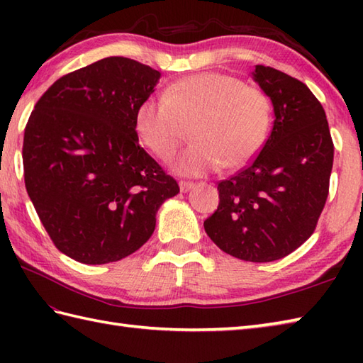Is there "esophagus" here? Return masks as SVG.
Wrapping results in <instances>:
<instances>
[{
    "label": "esophagus",
    "mask_w": 363,
    "mask_h": 363,
    "mask_svg": "<svg viewBox=\"0 0 363 363\" xmlns=\"http://www.w3.org/2000/svg\"><path fill=\"white\" fill-rule=\"evenodd\" d=\"M194 187H195L194 182H187V181H181L179 182V189H181L182 194H187V191H190Z\"/></svg>",
    "instance_id": "obj_1"
}]
</instances>
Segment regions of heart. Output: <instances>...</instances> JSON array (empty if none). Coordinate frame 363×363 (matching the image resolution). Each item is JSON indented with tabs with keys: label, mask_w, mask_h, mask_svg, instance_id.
I'll return each instance as SVG.
<instances>
[{
	"label": "heart",
	"mask_w": 363,
	"mask_h": 363,
	"mask_svg": "<svg viewBox=\"0 0 363 363\" xmlns=\"http://www.w3.org/2000/svg\"><path fill=\"white\" fill-rule=\"evenodd\" d=\"M269 103L260 90L229 74L203 73L172 84L162 99L137 107L135 130L160 160H169L190 134L195 143L176 160L177 173L199 176L237 169L267 140Z\"/></svg>",
	"instance_id": "b5f03b06"
}]
</instances>
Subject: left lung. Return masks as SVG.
Returning a JSON list of instances; mask_svg holds the SVG:
<instances>
[{"mask_svg": "<svg viewBox=\"0 0 363 363\" xmlns=\"http://www.w3.org/2000/svg\"><path fill=\"white\" fill-rule=\"evenodd\" d=\"M252 79L272 99V134L248 167L218 184V209L204 229L230 256L273 262L313 234L329 194L334 143L325 109L306 84L264 65Z\"/></svg>", "mask_w": 363, "mask_h": 363, "instance_id": "obj_1", "label": "left lung"}]
</instances>
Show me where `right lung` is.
Returning a JSON list of instances; mask_svg holds the SVG:
<instances>
[{
  "label": "right lung",
  "mask_w": 363,
  "mask_h": 363,
  "mask_svg": "<svg viewBox=\"0 0 363 363\" xmlns=\"http://www.w3.org/2000/svg\"><path fill=\"white\" fill-rule=\"evenodd\" d=\"M160 73L106 57L57 79L23 138L28 195L56 248L101 265L135 252L179 186L138 145L135 112Z\"/></svg>",
  "instance_id": "add662e5"
}]
</instances>
